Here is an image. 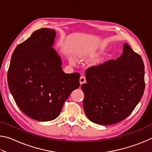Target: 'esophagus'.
Here are the masks:
<instances>
[{"instance_id":"obj_1","label":"esophagus","mask_w":152,"mask_h":152,"mask_svg":"<svg viewBox=\"0 0 152 152\" xmlns=\"http://www.w3.org/2000/svg\"><path fill=\"white\" fill-rule=\"evenodd\" d=\"M85 82H86L85 76H80V84L85 83Z\"/></svg>"}]
</instances>
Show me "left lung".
Returning a JSON list of instances; mask_svg holds the SVG:
<instances>
[{
  "label": "left lung",
  "mask_w": 152,
  "mask_h": 152,
  "mask_svg": "<svg viewBox=\"0 0 152 152\" xmlns=\"http://www.w3.org/2000/svg\"><path fill=\"white\" fill-rule=\"evenodd\" d=\"M142 58L127 43L116 60H110L86 71L82 84L83 107L91 121L108 125L121 121L133 112L145 89Z\"/></svg>",
  "instance_id": "obj_1"
}]
</instances>
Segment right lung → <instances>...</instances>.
Returning a JSON list of instances; mask_svg holds the SVG:
<instances>
[{
	"label": "right lung",
	"mask_w": 152,
	"mask_h": 152,
	"mask_svg": "<svg viewBox=\"0 0 152 152\" xmlns=\"http://www.w3.org/2000/svg\"><path fill=\"white\" fill-rule=\"evenodd\" d=\"M54 30L42 28L17 46L7 74L10 91L28 117L48 121L58 117L64 103L80 86V74H66L52 45Z\"/></svg>",
	"instance_id": "add662e5"
}]
</instances>
